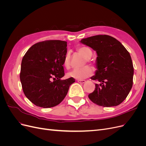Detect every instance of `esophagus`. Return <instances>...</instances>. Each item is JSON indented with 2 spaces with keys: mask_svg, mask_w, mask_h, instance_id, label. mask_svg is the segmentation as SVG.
Returning a JSON list of instances; mask_svg holds the SVG:
<instances>
[{
  "mask_svg": "<svg viewBox=\"0 0 146 146\" xmlns=\"http://www.w3.org/2000/svg\"><path fill=\"white\" fill-rule=\"evenodd\" d=\"M77 82H78V83H85V82H86V80H77Z\"/></svg>",
  "mask_w": 146,
  "mask_h": 146,
  "instance_id": "obj_1",
  "label": "esophagus"
}]
</instances>
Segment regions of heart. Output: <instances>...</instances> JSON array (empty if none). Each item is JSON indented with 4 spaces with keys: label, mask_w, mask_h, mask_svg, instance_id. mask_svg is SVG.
Listing matches in <instances>:
<instances>
[{
    "label": "heart",
    "mask_w": 146,
    "mask_h": 146,
    "mask_svg": "<svg viewBox=\"0 0 146 146\" xmlns=\"http://www.w3.org/2000/svg\"><path fill=\"white\" fill-rule=\"evenodd\" d=\"M78 52L86 60H89L92 55V51L88 47H80L77 48ZM70 54L69 52H67L64 58V66L66 68H68L70 66ZM94 71L90 66H85L81 69H74L68 73L67 76L69 77H72L78 80H82V79L86 78L91 76L93 74Z\"/></svg>",
    "instance_id": "b5f03b06"
}]
</instances>
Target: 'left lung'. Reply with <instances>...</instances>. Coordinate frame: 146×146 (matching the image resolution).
Masks as SVG:
<instances>
[{
    "mask_svg": "<svg viewBox=\"0 0 146 146\" xmlns=\"http://www.w3.org/2000/svg\"><path fill=\"white\" fill-rule=\"evenodd\" d=\"M97 53V68L91 79L97 80L95 90L88 95L92 102L104 107L121 104L133 85L134 69L129 52L109 35H96L80 41Z\"/></svg>",
    "mask_w": 146,
    "mask_h": 146,
    "instance_id": "1",
    "label": "left lung"
}]
</instances>
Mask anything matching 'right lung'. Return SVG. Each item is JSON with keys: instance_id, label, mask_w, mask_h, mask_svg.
Listing matches in <instances>:
<instances>
[{"instance_id": "1", "label": "right lung", "mask_w": 146, "mask_h": 146, "mask_svg": "<svg viewBox=\"0 0 146 146\" xmlns=\"http://www.w3.org/2000/svg\"><path fill=\"white\" fill-rule=\"evenodd\" d=\"M67 42L47 40L31 47L21 63L20 80L27 98L35 105L51 108L60 104L67 94L74 78L64 76L63 61ZM53 81H52V80Z\"/></svg>"}]
</instances>
